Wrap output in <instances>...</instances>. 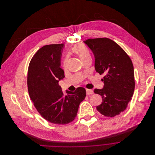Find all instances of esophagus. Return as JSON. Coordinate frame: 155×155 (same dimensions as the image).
Wrapping results in <instances>:
<instances>
[{
    "label": "esophagus",
    "mask_w": 155,
    "mask_h": 155,
    "mask_svg": "<svg viewBox=\"0 0 155 155\" xmlns=\"http://www.w3.org/2000/svg\"><path fill=\"white\" fill-rule=\"evenodd\" d=\"M93 93H94V91H93V90H92L91 89L86 88V94H87V95H90V94H92Z\"/></svg>",
    "instance_id": "1"
}]
</instances>
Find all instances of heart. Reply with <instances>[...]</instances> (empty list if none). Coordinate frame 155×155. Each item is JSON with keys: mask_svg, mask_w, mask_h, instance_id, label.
<instances>
[{"mask_svg": "<svg viewBox=\"0 0 155 155\" xmlns=\"http://www.w3.org/2000/svg\"><path fill=\"white\" fill-rule=\"evenodd\" d=\"M72 51L73 52H74V53H76L79 55V57L81 58L82 61L88 57H91L88 49L82 45H78L74 46L72 48ZM66 65H67V60H65L64 62V67H66Z\"/></svg>", "mask_w": 155, "mask_h": 155, "instance_id": "b5f03b06", "label": "heart"}]
</instances>
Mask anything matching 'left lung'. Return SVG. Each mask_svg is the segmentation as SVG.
I'll return each instance as SVG.
<instances>
[{"instance_id": "8db88e82", "label": "left lung", "mask_w": 155, "mask_h": 155, "mask_svg": "<svg viewBox=\"0 0 155 155\" xmlns=\"http://www.w3.org/2000/svg\"><path fill=\"white\" fill-rule=\"evenodd\" d=\"M95 57V69L104 74V87L94 92L102 97L97 109L102 115L113 117L124 111L135 88L134 67L127 54L110 39L100 38L84 41Z\"/></svg>"}]
</instances>
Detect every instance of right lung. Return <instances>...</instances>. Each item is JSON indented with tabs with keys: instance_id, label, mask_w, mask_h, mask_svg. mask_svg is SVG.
Instances as JSON below:
<instances>
[{
	"instance_id": "1",
	"label": "right lung",
	"mask_w": 155,
	"mask_h": 155,
	"mask_svg": "<svg viewBox=\"0 0 155 155\" xmlns=\"http://www.w3.org/2000/svg\"><path fill=\"white\" fill-rule=\"evenodd\" d=\"M64 44L46 45L31 60L27 74L30 98L40 113L54 124L64 125L76 117L80 103L86 96L85 89L79 87L74 91L66 90L58 85L65 77L60 68Z\"/></svg>"
}]
</instances>
